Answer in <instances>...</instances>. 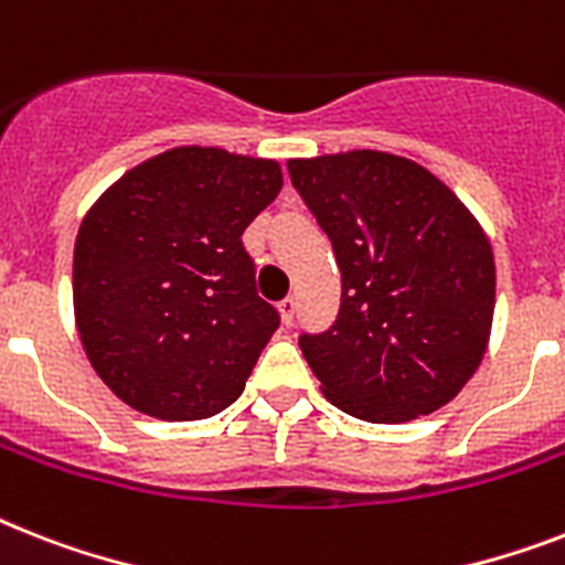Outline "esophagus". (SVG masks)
Returning <instances> with one entry per match:
<instances>
[{
    "mask_svg": "<svg viewBox=\"0 0 565 565\" xmlns=\"http://www.w3.org/2000/svg\"><path fill=\"white\" fill-rule=\"evenodd\" d=\"M296 298L287 296L284 301H278V313H281V322L284 324H292V319H296Z\"/></svg>",
    "mask_w": 565,
    "mask_h": 565,
    "instance_id": "34e87169",
    "label": "esophagus"
}]
</instances>
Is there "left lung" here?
<instances>
[{"mask_svg":"<svg viewBox=\"0 0 565 565\" xmlns=\"http://www.w3.org/2000/svg\"><path fill=\"white\" fill-rule=\"evenodd\" d=\"M342 273L337 322L298 345L337 409L403 424L441 409L488 348L497 267L441 179L380 150L290 159Z\"/></svg>","mask_w":565,"mask_h":565,"instance_id":"obj_1","label":"left lung"}]
</instances>
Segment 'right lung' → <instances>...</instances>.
Segmentation results:
<instances>
[{
  "mask_svg": "<svg viewBox=\"0 0 565 565\" xmlns=\"http://www.w3.org/2000/svg\"><path fill=\"white\" fill-rule=\"evenodd\" d=\"M278 191L273 159L173 148L92 205L75 241V322L127 406L200 420L241 397L281 324L241 237Z\"/></svg>",
  "mask_w": 565,
  "mask_h": 565,
  "instance_id": "right-lung-1",
  "label": "right lung"
}]
</instances>
